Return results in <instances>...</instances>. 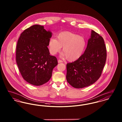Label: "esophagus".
I'll return each instance as SVG.
<instances>
[{"label": "esophagus", "instance_id": "1", "mask_svg": "<svg viewBox=\"0 0 122 122\" xmlns=\"http://www.w3.org/2000/svg\"><path fill=\"white\" fill-rule=\"evenodd\" d=\"M58 63H62V62H63V61L61 60H60V59H58Z\"/></svg>", "mask_w": 122, "mask_h": 122}]
</instances>
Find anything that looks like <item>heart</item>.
I'll return each instance as SVG.
<instances>
[{
	"label": "heart",
	"mask_w": 122,
	"mask_h": 122,
	"mask_svg": "<svg viewBox=\"0 0 122 122\" xmlns=\"http://www.w3.org/2000/svg\"><path fill=\"white\" fill-rule=\"evenodd\" d=\"M86 45L85 38L70 31L60 32L57 36V39L51 38L48 42L49 50L54 55L59 52L62 47V57H66L68 60L73 61L80 58Z\"/></svg>",
	"instance_id": "b5f03b06"
}]
</instances>
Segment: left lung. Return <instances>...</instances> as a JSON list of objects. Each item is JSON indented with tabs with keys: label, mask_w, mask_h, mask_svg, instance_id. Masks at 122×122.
<instances>
[{
	"label": "left lung",
	"mask_w": 122,
	"mask_h": 122,
	"mask_svg": "<svg viewBox=\"0 0 122 122\" xmlns=\"http://www.w3.org/2000/svg\"><path fill=\"white\" fill-rule=\"evenodd\" d=\"M106 58L104 39L92 30L84 53L77 60L66 65L67 82L76 88H82L93 84L101 76Z\"/></svg>",
	"instance_id": "8db88e82"
}]
</instances>
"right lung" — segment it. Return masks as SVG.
I'll list each match as a JSON object with an SVG mask.
<instances>
[{"instance_id":"right-lung-1","label":"right lung","mask_w":122,"mask_h":122,"mask_svg":"<svg viewBox=\"0 0 122 122\" xmlns=\"http://www.w3.org/2000/svg\"><path fill=\"white\" fill-rule=\"evenodd\" d=\"M52 33L44 26L35 25L21 33L16 50V61L23 78L30 84L39 86L49 81L52 70L58 64L50 55L47 47Z\"/></svg>"}]
</instances>
